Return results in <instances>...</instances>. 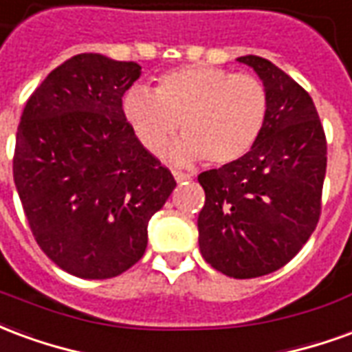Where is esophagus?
I'll list each match as a JSON object with an SVG mask.
<instances>
[{"label": "esophagus", "instance_id": "obj_1", "mask_svg": "<svg viewBox=\"0 0 352 352\" xmlns=\"http://www.w3.org/2000/svg\"><path fill=\"white\" fill-rule=\"evenodd\" d=\"M173 179L177 183H184V181H190L192 177L186 175V173H181V171H173Z\"/></svg>", "mask_w": 352, "mask_h": 352}]
</instances>
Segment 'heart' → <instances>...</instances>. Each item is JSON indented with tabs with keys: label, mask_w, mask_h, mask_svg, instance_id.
I'll return each mask as SVG.
<instances>
[{
	"label": "heart",
	"mask_w": 352,
	"mask_h": 352,
	"mask_svg": "<svg viewBox=\"0 0 352 352\" xmlns=\"http://www.w3.org/2000/svg\"><path fill=\"white\" fill-rule=\"evenodd\" d=\"M267 109L262 80L213 65L177 67L154 92L135 85L122 98L124 118L148 153L160 154L181 124L184 135L166 151L175 166L241 160L262 135Z\"/></svg>",
	"instance_id": "b5f03b06"
}]
</instances>
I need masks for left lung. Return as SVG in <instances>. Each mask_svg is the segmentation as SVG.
<instances>
[{"label": "left lung", "mask_w": 352, "mask_h": 352, "mask_svg": "<svg viewBox=\"0 0 352 352\" xmlns=\"http://www.w3.org/2000/svg\"><path fill=\"white\" fill-rule=\"evenodd\" d=\"M264 82V131L241 160L199 173V251L217 272L252 279L294 258L320 217L326 138L315 103L294 79L260 56L237 58Z\"/></svg>", "instance_id": "1"}]
</instances>
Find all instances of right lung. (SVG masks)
Wrapping results in <instances>:
<instances>
[{
    "label": "right lung",
    "instance_id": "obj_1",
    "mask_svg": "<svg viewBox=\"0 0 352 352\" xmlns=\"http://www.w3.org/2000/svg\"><path fill=\"white\" fill-rule=\"evenodd\" d=\"M141 65L87 52L65 60L28 100L12 175L35 241L80 279H111L139 262L146 226L173 175L126 122L122 96Z\"/></svg>",
    "mask_w": 352,
    "mask_h": 352
}]
</instances>
